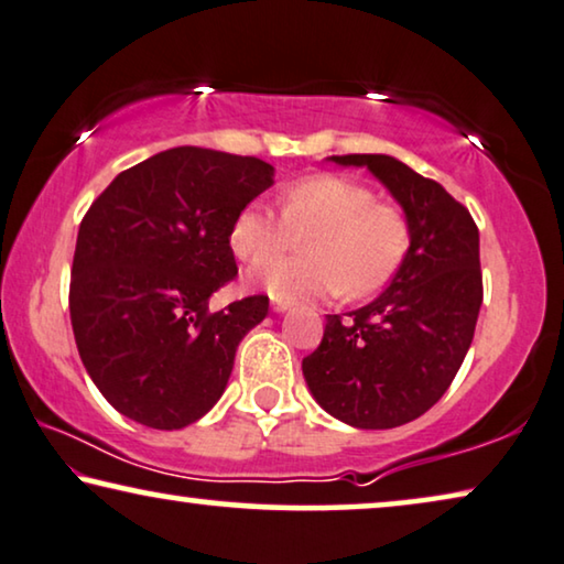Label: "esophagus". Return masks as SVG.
I'll return each instance as SVG.
<instances>
[{
	"instance_id": "obj_1",
	"label": "esophagus",
	"mask_w": 564,
	"mask_h": 564,
	"mask_svg": "<svg viewBox=\"0 0 564 564\" xmlns=\"http://www.w3.org/2000/svg\"><path fill=\"white\" fill-rule=\"evenodd\" d=\"M291 306H293L291 301H285V299H273V304H271V308H273L275 314H283V312H289Z\"/></svg>"
}]
</instances>
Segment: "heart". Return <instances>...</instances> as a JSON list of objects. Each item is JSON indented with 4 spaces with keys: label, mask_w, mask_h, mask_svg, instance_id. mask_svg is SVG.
<instances>
[{
    "label": "heart",
    "mask_w": 564,
    "mask_h": 564,
    "mask_svg": "<svg viewBox=\"0 0 564 564\" xmlns=\"http://www.w3.org/2000/svg\"><path fill=\"white\" fill-rule=\"evenodd\" d=\"M301 236L304 257L269 259ZM229 248L240 260L260 261L245 273L250 289L273 299L299 301L332 296H368L386 285L409 252V225L393 204L376 202L360 181L319 173L285 188L281 214L265 202L245 204L229 227Z\"/></svg>",
    "instance_id": "obj_1"
}]
</instances>
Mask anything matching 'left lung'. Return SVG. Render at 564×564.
<instances>
[{
  "label": "left lung",
  "instance_id": "left-lung-1",
  "mask_svg": "<svg viewBox=\"0 0 564 564\" xmlns=\"http://www.w3.org/2000/svg\"><path fill=\"white\" fill-rule=\"evenodd\" d=\"M368 169L401 204L409 252L388 289L343 319L327 316L301 362L316 403L358 430H393L437 403L470 350L482 304L480 235L437 181L391 155H332Z\"/></svg>",
  "mask_w": 564,
  "mask_h": 564
}]
</instances>
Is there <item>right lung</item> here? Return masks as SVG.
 Returning a JSON list of instances; mask_svg holds the SVG:
<instances>
[{"instance_id":"obj_1","label":"right lung","mask_w":564,"mask_h":564,"mask_svg":"<svg viewBox=\"0 0 564 564\" xmlns=\"http://www.w3.org/2000/svg\"><path fill=\"white\" fill-rule=\"evenodd\" d=\"M273 186V165L171 148L122 171L89 206L70 268V327L94 386L150 430H181L225 393L268 296L209 312L237 275L229 227Z\"/></svg>"}]
</instances>
